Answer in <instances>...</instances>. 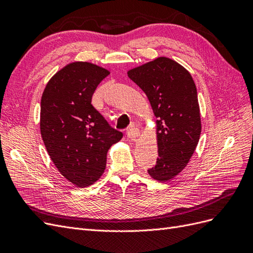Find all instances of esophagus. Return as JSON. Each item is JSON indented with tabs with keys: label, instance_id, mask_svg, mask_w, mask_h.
I'll return each instance as SVG.
<instances>
[{
	"label": "esophagus",
	"instance_id": "1",
	"mask_svg": "<svg viewBox=\"0 0 253 253\" xmlns=\"http://www.w3.org/2000/svg\"><path fill=\"white\" fill-rule=\"evenodd\" d=\"M126 135H127V138H128V139H132V140H133V139H136L137 137H138V136L140 135V132H139L138 128L131 127V128L127 129Z\"/></svg>",
	"mask_w": 253,
	"mask_h": 253
}]
</instances>
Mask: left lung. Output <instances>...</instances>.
<instances>
[{
  "label": "left lung",
  "mask_w": 253,
  "mask_h": 253,
  "mask_svg": "<svg viewBox=\"0 0 253 253\" xmlns=\"http://www.w3.org/2000/svg\"><path fill=\"white\" fill-rule=\"evenodd\" d=\"M147 95L157 120L158 158L148 170L152 178L168 181L185 169L197 147L202 121L194 80L176 61L158 57L127 71Z\"/></svg>",
  "instance_id": "obj_1"
}]
</instances>
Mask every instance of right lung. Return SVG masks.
Instances as JSON below:
<instances>
[{
    "label": "right lung",
    "mask_w": 253,
    "mask_h": 253,
    "mask_svg": "<svg viewBox=\"0 0 253 253\" xmlns=\"http://www.w3.org/2000/svg\"><path fill=\"white\" fill-rule=\"evenodd\" d=\"M108 75L106 68L75 61L52 76L41 98L45 148L60 174L80 188L101 177L106 153L122 138L91 105L96 87Z\"/></svg>",
    "instance_id": "obj_1"
}]
</instances>
